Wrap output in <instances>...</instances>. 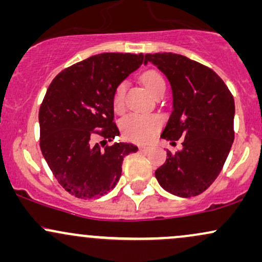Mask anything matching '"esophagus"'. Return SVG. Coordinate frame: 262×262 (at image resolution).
<instances>
[{"mask_svg": "<svg viewBox=\"0 0 262 262\" xmlns=\"http://www.w3.org/2000/svg\"><path fill=\"white\" fill-rule=\"evenodd\" d=\"M151 149H152L151 146H148V145H141V146H139V150H140V151H143V152H149Z\"/></svg>", "mask_w": 262, "mask_h": 262, "instance_id": "34e87169", "label": "esophagus"}]
</instances>
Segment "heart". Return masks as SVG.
Wrapping results in <instances>:
<instances>
[{"label": "heart", "instance_id": "b5f03b06", "mask_svg": "<svg viewBox=\"0 0 262 262\" xmlns=\"http://www.w3.org/2000/svg\"><path fill=\"white\" fill-rule=\"evenodd\" d=\"M141 81L150 93L156 95L161 90L166 89L164 77L158 71H146L141 76ZM127 83L124 81L117 85L113 92V107L116 111H121L124 103V95ZM161 127V118L155 114L130 113L125 116L121 122V130L125 139L135 143H146L156 134Z\"/></svg>", "mask_w": 262, "mask_h": 262}]
</instances>
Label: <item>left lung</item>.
<instances>
[{
    "mask_svg": "<svg viewBox=\"0 0 262 262\" xmlns=\"http://www.w3.org/2000/svg\"><path fill=\"white\" fill-rule=\"evenodd\" d=\"M172 90V112L161 138H183L176 154L155 171L164 189L179 197L198 196L217 179L234 141L235 104L229 89L212 69L172 53L146 54Z\"/></svg>",
    "mask_w": 262,
    "mask_h": 262,
    "instance_id": "left-lung-1",
    "label": "left lung"
}]
</instances>
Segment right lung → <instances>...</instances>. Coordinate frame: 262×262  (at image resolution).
Listing matches in <instances>:
<instances>
[{"mask_svg":"<svg viewBox=\"0 0 262 262\" xmlns=\"http://www.w3.org/2000/svg\"><path fill=\"white\" fill-rule=\"evenodd\" d=\"M143 54L103 53L64 69L39 108L40 150L58 182L77 198H100L116 187L122 162L138 146L114 143L101 149L96 135H119L114 118L117 85L143 64Z\"/></svg>","mask_w":262,"mask_h":262,"instance_id":"obj_1","label":"right lung"}]
</instances>
